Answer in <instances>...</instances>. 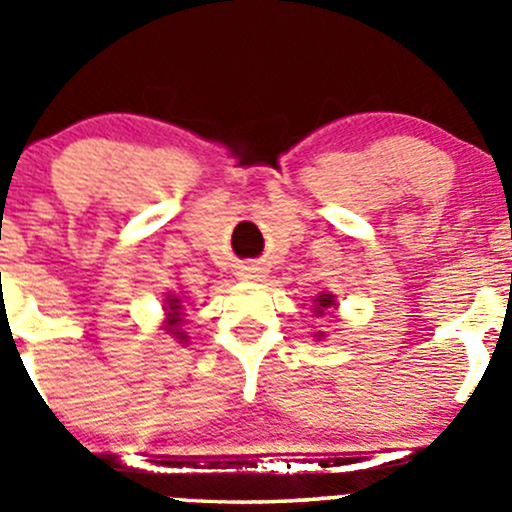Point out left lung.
Segmentation results:
<instances>
[{
	"instance_id": "obj_1",
	"label": "left lung",
	"mask_w": 512,
	"mask_h": 512,
	"mask_svg": "<svg viewBox=\"0 0 512 512\" xmlns=\"http://www.w3.org/2000/svg\"><path fill=\"white\" fill-rule=\"evenodd\" d=\"M332 304H334V294H319V297L314 299V314H317V317H322V314L327 312ZM319 334H322V332H319ZM322 337H324V334H322Z\"/></svg>"
}]
</instances>
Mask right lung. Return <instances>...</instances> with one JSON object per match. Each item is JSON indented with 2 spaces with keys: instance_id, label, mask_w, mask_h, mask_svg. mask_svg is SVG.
I'll list each match as a JSON object with an SVG mask.
<instances>
[{
  "instance_id": "add662e5",
  "label": "right lung",
  "mask_w": 512,
  "mask_h": 512,
  "mask_svg": "<svg viewBox=\"0 0 512 512\" xmlns=\"http://www.w3.org/2000/svg\"><path fill=\"white\" fill-rule=\"evenodd\" d=\"M168 307H170V322H168V332L170 334H178V339H185L183 332L178 329L180 324V299L178 297H170L168 299Z\"/></svg>"
}]
</instances>
